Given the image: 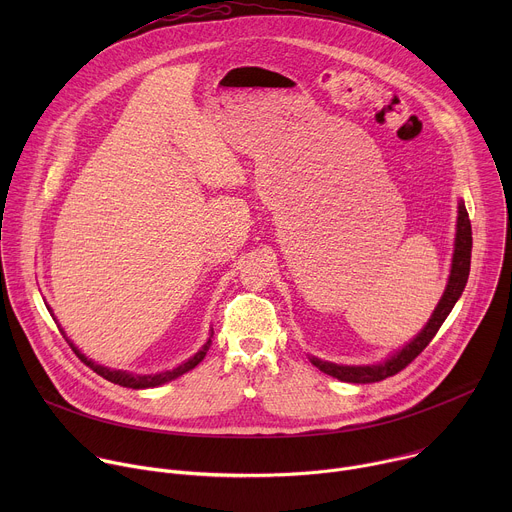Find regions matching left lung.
<instances>
[{
	"mask_svg": "<svg viewBox=\"0 0 512 512\" xmlns=\"http://www.w3.org/2000/svg\"><path fill=\"white\" fill-rule=\"evenodd\" d=\"M470 257H472V227H470V218H468V210L464 206V202H460L458 206V233H456V249H454V261H452V273H450V281L448 287L444 291V296L437 304L431 320L427 322V326L397 354H393L391 358H387L383 364H373V367H342V364H334V362H324L318 358H310L316 367L334 377L340 379L344 383H379L387 377H393L397 373H401L411 360H415L423 348L433 340V336L437 334V330L442 328L444 320L448 318V314L452 312L454 304L458 302V298L462 296V291L466 287L468 275H470Z\"/></svg>",
	"mask_w": 512,
	"mask_h": 512,
	"instance_id": "1",
	"label": "left lung"
}]
</instances>
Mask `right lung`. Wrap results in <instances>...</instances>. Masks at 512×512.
I'll list each match as a JSON object with an SVG mask.
<instances>
[{"label": "right lung", "instance_id": "add662e5", "mask_svg": "<svg viewBox=\"0 0 512 512\" xmlns=\"http://www.w3.org/2000/svg\"><path fill=\"white\" fill-rule=\"evenodd\" d=\"M50 310V308H48ZM64 334V332H62ZM68 344H70V348L75 350V354L87 364V367H91L97 375H101L103 379H107V381H111V383H115V385H121V387H129V389H148V387H158V385H164V383H168V381H172V379H176V377H180V375H184V373H188V371H192L196 364L206 356V350H208V346H210V340L202 346V350H198L190 360H186V362H182L180 367H176L174 371H166V373H160V375H143V377H139V375H129V373H125V371H111V369H107V367H101V364H97V362H93V360H89L85 354H81V350L72 344L70 340H68Z\"/></svg>", "mask_w": 512, "mask_h": 512}]
</instances>
